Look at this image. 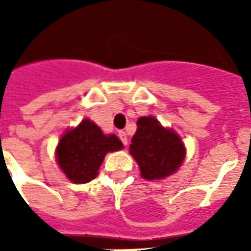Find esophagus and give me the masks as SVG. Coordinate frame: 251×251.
I'll list each match as a JSON object with an SVG mask.
<instances>
[{
    "mask_svg": "<svg viewBox=\"0 0 251 251\" xmlns=\"http://www.w3.org/2000/svg\"><path fill=\"white\" fill-rule=\"evenodd\" d=\"M118 138H120V141L122 142V145H127V135H126L125 131H120V133H118Z\"/></svg>",
    "mask_w": 251,
    "mask_h": 251,
    "instance_id": "obj_1",
    "label": "esophagus"
}]
</instances>
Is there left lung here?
<instances>
[{"instance_id": "obj_1", "label": "left lung", "mask_w": 251, "mask_h": 251, "mask_svg": "<svg viewBox=\"0 0 251 251\" xmlns=\"http://www.w3.org/2000/svg\"><path fill=\"white\" fill-rule=\"evenodd\" d=\"M130 153L141 168L142 177L152 181L175 173L182 164L185 149L173 130L164 129L155 117H141Z\"/></svg>"}]
</instances>
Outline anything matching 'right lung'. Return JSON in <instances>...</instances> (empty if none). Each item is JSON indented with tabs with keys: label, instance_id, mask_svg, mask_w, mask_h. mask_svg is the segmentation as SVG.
<instances>
[{
	"label": "right lung",
	"instance_id": "obj_1",
	"mask_svg": "<svg viewBox=\"0 0 251 251\" xmlns=\"http://www.w3.org/2000/svg\"><path fill=\"white\" fill-rule=\"evenodd\" d=\"M121 149V141L116 135H104L96 124L83 120L61 138L57 161L70 181L87 183L96 177L106 152Z\"/></svg>",
	"mask_w": 251,
	"mask_h": 251
}]
</instances>
